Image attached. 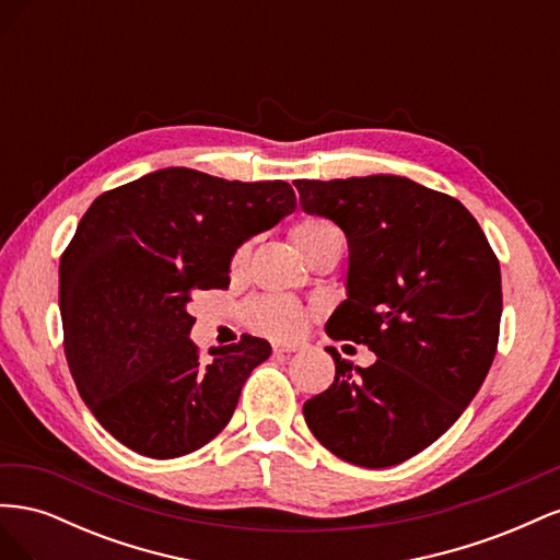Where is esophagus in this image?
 <instances>
[{
    "label": "esophagus",
    "instance_id": "obj_1",
    "mask_svg": "<svg viewBox=\"0 0 560 560\" xmlns=\"http://www.w3.org/2000/svg\"><path fill=\"white\" fill-rule=\"evenodd\" d=\"M299 350H303V343H299V341H292V343L276 341L273 343V352L276 354H290V352H299Z\"/></svg>",
    "mask_w": 560,
    "mask_h": 560
}]
</instances>
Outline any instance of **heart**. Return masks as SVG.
I'll list each match as a JSON object with an SVG mask.
<instances>
[{"mask_svg":"<svg viewBox=\"0 0 560 560\" xmlns=\"http://www.w3.org/2000/svg\"><path fill=\"white\" fill-rule=\"evenodd\" d=\"M334 235H341L329 219L322 217H306L299 219V222L292 226V241L299 247V252L306 257L311 249H315L317 245H322L325 241L334 238ZM247 259V245L235 252L233 257V268H241ZM247 317L257 329L268 331V334H292L301 327L303 313L292 303L290 299H280V296H266V299H257L254 303H249L247 308Z\"/></svg>","mask_w":560,"mask_h":560,"instance_id":"b5f03b06","label":"heart"}]
</instances>
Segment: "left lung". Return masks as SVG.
<instances>
[{
  "mask_svg": "<svg viewBox=\"0 0 560 560\" xmlns=\"http://www.w3.org/2000/svg\"><path fill=\"white\" fill-rule=\"evenodd\" d=\"M301 210L346 233V301L334 341L364 343L376 362L350 366L334 348V383L303 404L317 442L381 469L434 444L463 416L495 358L502 278L460 200L409 177L296 179Z\"/></svg>",
  "mask_w": 560,
  "mask_h": 560,
  "instance_id": "8db88e82",
  "label": "left lung"
}]
</instances>
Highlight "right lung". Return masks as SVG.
Instances as JSON below:
<instances>
[{
	"instance_id": "1",
	"label": "right lung",
	"mask_w": 560,
	"mask_h": 560,
	"mask_svg": "<svg viewBox=\"0 0 560 560\" xmlns=\"http://www.w3.org/2000/svg\"><path fill=\"white\" fill-rule=\"evenodd\" d=\"M296 210L282 179L161 167L93 200L60 259L65 358L81 399L130 451L167 460L222 432L270 343L243 336L200 360L196 290H224L233 254Z\"/></svg>"
}]
</instances>
